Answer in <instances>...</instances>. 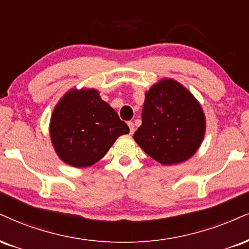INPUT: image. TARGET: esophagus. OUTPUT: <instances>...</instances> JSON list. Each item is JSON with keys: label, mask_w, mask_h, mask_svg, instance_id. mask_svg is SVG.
<instances>
[{"label": "esophagus", "mask_w": 249, "mask_h": 249, "mask_svg": "<svg viewBox=\"0 0 249 249\" xmlns=\"http://www.w3.org/2000/svg\"><path fill=\"white\" fill-rule=\"evenodd\" d=\"M127 125H128V127H130V133L133 134L134 131H136V128H134L133 122H127Z\"/></svg>", "instance_id": "esophagus-1"}]
</instances>
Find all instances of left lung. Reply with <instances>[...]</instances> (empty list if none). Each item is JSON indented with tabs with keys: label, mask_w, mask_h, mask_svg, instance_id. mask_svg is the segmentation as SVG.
Returning a JSON list of instances; mask_svg holds the SVG:
<instances>
[{
	"label": "left lung",
	"mask_w": 249,
	"mask_h": 249,
	"mask_svg": "<svg viewBox=\"0 0 249 249\" xmlns=\"http://www.w3.org/2000/svg\"><path fill=\"white\" fill-rule=\"evenodd\" d=\"M142 124L134 140L149 157L162 164H175L195 154L205 132L198 102L183 86L163 80L146 92Z\"/></svg>",
	"instance_id": "1"
}]
</instances>
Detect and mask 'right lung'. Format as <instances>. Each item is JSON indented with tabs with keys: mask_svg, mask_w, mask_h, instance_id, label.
<instances>
[{
	"mask_svg": "<svg viewBox=\"0 0 249 249\" xmlns=\"http://www.w3.org/2000/svg\"><path fill=\"white\" fill-rule=\"evenodd\" d=\"M50 132L60 159L81 168L101 160L117 138L130 130L90 89L71 90L61 98L51 118Z\"/></svg>",
	"mask_w": 249,
	"mask_h": 249,
	"instance_id": "right-lung-1",
	"label": "right lung"
}]
</instances>
